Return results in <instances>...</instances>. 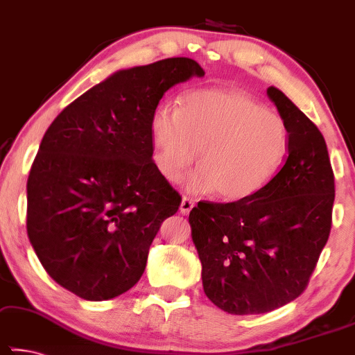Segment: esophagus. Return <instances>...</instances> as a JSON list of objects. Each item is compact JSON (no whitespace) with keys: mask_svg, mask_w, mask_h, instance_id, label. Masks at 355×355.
Here are the masks:
<instances>
[{"mask_svg":"<svg viewBox=\"0 0 355 355\" xmlns=\"http://www.w3.org/2000/svg\"><path fill=\"white\" fill-rule=\"evenodd\" d=\"M195 207V202L192 198L189 197H184L182 202H181V207H179V209H181L182 214H189L190 209H192Z\"/></svg>","mask_w":355,"mask_h":355,"instance_id":"esophagus-1","label":"esophagus"}]
</instances>
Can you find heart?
<instances>
[{
    "label": "heart",
    "instance_id": "b5f03b06",
    "mask_svg": "<svg viewBox=\"0 0 355 355\" xmlns=\"http://www.w3.org/2000/svg\"><path fill=\"white\" fill-rule=\"evenodd\" d=\"M153 162L162 176L178 182L193 165L192 192L224 200L248 198L284 166L290 150V128L282 115L239 91L195 89L181 109L162 102L150 118Z\"/></svg>",
    "mask_w": 355,
    "mask_h": 355
}]
</instances>
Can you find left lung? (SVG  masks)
Wrapping results in <instances>:
<instances>
[{
  "mask_svg": "<svg viewBox=\"0 0 355 355\" xmlns=\"http://www.w3.org/2000/svg\"><path fill=\"white\" fill-rule=\"evenodd\" d=\"M267 96L290 128L284 166L237 202L189 214L205 295L229 314H264L306 290L331 230L335 176L318 128L280 89Z\"/></svg>",
  "mask_w": 355,
  "mask_h": 355,
  "instance_id": "8db88e82",
  "label": "left lung"
}]
</instances>
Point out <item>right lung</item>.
<instances>
[{"mask_svg":"<svg viewBox=\"0 0 355 355\" xmlns=\"http://www.w3.org/2000/svg\"><path fill=\"white\" fill-rule=\"evenodd\" d=\"M205 71L187 58L120 70L44 132L27 181V234L51 279L88 301L132 288L181 195L153 162L150 118L165 92Z\"/></svg>","mask_w":355,"mask_h":355,"instance_id":"obj_1","label":"right lung"}]
</instances>
